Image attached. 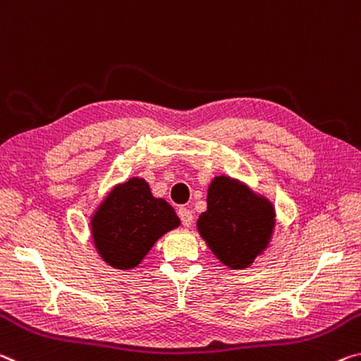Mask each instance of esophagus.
<instances>
[{"label":"esophagus","mask_w":361,"mask_h":361,"mask_svg":"<svg viewBox=\"0 0 361 361\" xmlns=\"http://www.w3.org/2000/svg\"><path fill=\"white\" fill-rule=\"evenodd\" d=\"M179 217L182 221V226L184 227H190L193 224V212L187 208H180L179 209Z\"/></svg>","instance_id":"1"}]
</instances>
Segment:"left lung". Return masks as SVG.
Instances as JSON below:
<instances>
[{"label": "left lung", "instance_id": "obj_1", "mask_svg": "<svg viewBox=\"0 0 361 361\" xmlns=\"http://www.w3.org/2000/svg\"><path fill=\"white\" fill-rule=\"evenodd\" d=\"M206 203L197 221L200 236L224 265L247 269L269 247L276 222L274 203L228 176L211 180Z\"/></svg>", "mask_w": 361, "mask_h": 361}]
</instances>
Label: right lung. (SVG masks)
<instances>
[{
    "instance_id": "obj_1",
    "label": "right lung",
    "mask_w": 361,
    "mask_h": 361,
    "mask_svg": "<svg viewBox=\"0 0 361 361\" xmlns=\"http://www.w3.org/2000/svg\"><path fill=\"white\" fill-rule=\"evenodd\" d=\"M179 226L173 206L153 197L142 177H131L111 188L90 222L97 254L118 270L137 267L153 245Z\"/></svg>"
}]
</instances>
